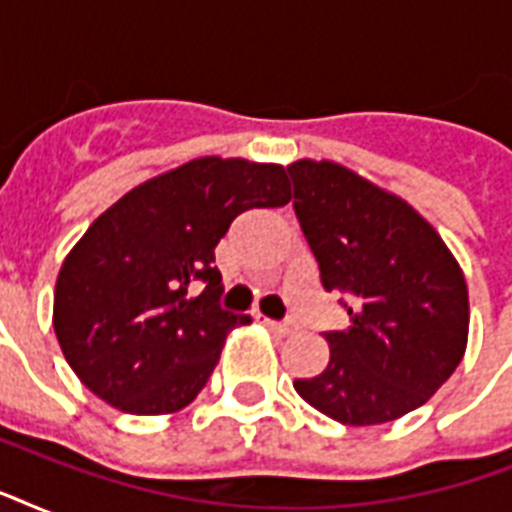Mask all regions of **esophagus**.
<instances>
[{"instance_id": "obj_1", "label": "esophagus", "mask_w": 512, "mask_h": 512, "mask_svg": "<svg viewBox=\"0 0 512 512\" xmlns=\"http://www.w3.org/2000/svg\"><path fill=\"white\" fill-rule=\"evenodd\" d=\"M265 324L273 329V332H279V335H292L295 332V324L292 321H271V319H265Z\"/></svg>"}]
</instances>
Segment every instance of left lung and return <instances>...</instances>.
<instances>
[{"mask_svg":"<svg viewBox=\"0 0 512 512\" xmlns=\"http://www.w3.org/2000/svg\"><path fill=\"white\" fill-rule=\"evenodd\" d=\"M297 223L340 292L348 329L327 332L329 364L295 380L300 396L342 425H380L422 406L468 345V284L433 225L406 201L335 162H295Z\"/></svg>","mask_w":512,"mask_h":512,"instance_id":"8db88e82","label":"left lung"}]
</instances>
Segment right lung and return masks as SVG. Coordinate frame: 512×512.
<instances>
[{
    "label": "right lung",
    "instance_id": "add662e5",
    "mask_svg": "<svg viewBox=\"0 0 512 512\" xmlns=\"http://www.w3.org/2000/svg\"><path fill=\"white\" fill-rule=\"evenodd\" d=\"M279 164L204 156L132 188L63 260L52 324L76 377L127 414H170L199 396L225 335L217 241L247 209L284 207Z\"/></svg>",
    "mask_w": 512,
    "mask_h": 512
}]
</instances>
